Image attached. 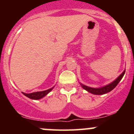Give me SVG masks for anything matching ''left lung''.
Here are the masks:
<instances>
[{
    "label": "left lung",
    "instance_id": "8db88e82",
    "mask_svg": "<svg viewBox=\"0 0 134 134\" xmlns=\"http://www.w3.org/2000/svg\"><path fill=\"white\" fill-rule=\"evenodd\" d=\"M125 73V70L121 74V75H120L119 76L117 79H115V80H114L113 82H111V83H110L108 85H106V86H104V87H99V88H93V87H90L87 86H85V85L82 84V83H80V85L85 90H86V91H88V92L92 93V94H99V95L100 94H106V93L110 92L111 90H113V89L117 86L119 82L121 80V79H122V77H123Z\"/></svg>",
    "mask_w": 134,
    "mask_h": 134
}]
</instances>
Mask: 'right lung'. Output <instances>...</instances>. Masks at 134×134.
<instances>
[{"instance_id":"add662e5","label":"right lung","mask_w":134,"mask_h":134,"mask_svg":"<svg viewBox=\"0 0 134 134\" xmlns=\"http://www.w3.org/2000/svg\"><path fill=\"white\" fill-rule=\"evenodd\" d=\"M54 87H52L51 89H48V90H45V91H37V92H34L32 93H23V94L24 95H25L26 97H28L30 99H34V100H39L41 99L43 97H45L48 93L51 92L52 90H53Z\"/></svg>"}]
</instances>
